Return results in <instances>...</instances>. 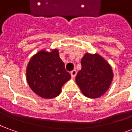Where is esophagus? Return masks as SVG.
I'll list each match as a JSON object with an SVG mask.
<instances>
[{
  "label": "esophagus",
  "mask_w": 132,
  "mask_h": 132,
  "mask_svg": "<svg viewBox=\"0 0 132 132\" xmlns=\"http://www.w3.org/2000/svg\"><path fill=\"white\" fill-rule=\"evenodd\" d=\"M76 73H77V72H76V70H73V71L71 72V75L72 78H74L75 76H76Z\"/></svg>",
  "instance_id": "34e87169"
}]
</instances>
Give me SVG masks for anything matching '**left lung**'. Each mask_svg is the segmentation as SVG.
I'll use <instances>...</instances> for the list:
<instances>
[{"label": "left lung", "mask_w": 132, "mask_h": 132, "mask_svg": "<svg viewBox=\"0 0 132 132\" xmlns=\"http://www.w3.org/2000/svg\"><path fill=\"white\" fill-rule=\"evenodd\" d=\"M81 70L76 82L83 94L90 98H97L105 94L113 78L110 65L97 54H86L81 59Z\"/></svg>", "instance_id": "1"}]
</instances>
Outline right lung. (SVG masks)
<instances>
[{
    "label": "right lung",
    "mask_w": 132,
    "mask_h": 132,
    "mask_svg": "<svg viewBox=\"0 0 132 132\" xmlns=\"http://www.w3.org/2000/svg\"><path fill=\"white\" fill-rule=\"evenodd\" d=\"M27 80L39 96L51 99L60 94L63 84L71 78L57 49L42 50L33 56L27 67Z\"/></svg>",
    "instance_id": "obj_1"
}]
</instances>
